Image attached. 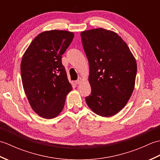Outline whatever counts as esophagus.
I'll return each mask as SVG.
<instances>
[{
	"label": "esophagus",
	"mask_w": 160,
	"mask_h": 160,
	"mask_svg": "<svg viewBox=\"0 0 160 160\" xmlns=\"http://www.w3.org/2000/svg\"><path fill=\"white\" fill-rule=\"evenodd\" d=\"M82 78H78V79L75 82H76V84H80L81 82H82Z\"/></svg>",
	"instance_id": "esophagus-1"
}]
</instances>
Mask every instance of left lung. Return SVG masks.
Returning a JSON list of instances; mask_svg holds the SVG:
<instances>
[{
    "label": "left lung",
    "instance_id": "8db88e82",
    "mask_svg": "<svg viewBox=\"0 0 160 160\" xmlns=\"http://www.w3.org/2000/svg\"><path fill=\"white\" fill-rule=\"evenodd\" d=\"M89 64L91 93L86 102L95 113L111 117L127 104L134 89L137 63L120 36L102 28L80 33Z\"/></svg>",
    "mask_w": 160,
    "mask_h": 160
}]
</instances>
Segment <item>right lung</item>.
<instances>
[{"label": "right lung", "mask_w": 160, "mask_h": 160, "mask_svg": "<svg viewBox=\"0 0 160 160\" xmlns=\"http://www.w3.org/2000/svg\"><path fill=\"white\" fill-rule=\"evenodd\" d=\"M73 32L51 30L32 40L22 56V86L32 109L52 119L62 111L67 95L72 89L62 63V55L73 38Z\"/></svg>", "instance_id": "1"}]
</instances>
